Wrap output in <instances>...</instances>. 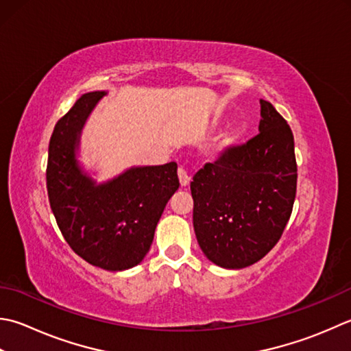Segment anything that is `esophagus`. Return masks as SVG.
<instances>
[{
    "label": "esophagus",
    "mask_w": 351,
    "mask_h": 351,
    "mask_svg": "<svg viewBox=\"0 0 351 351\" xmlns=\"http://www.w3.org/2000/svg\"><path fill=\"white\" fill-rule=\"evenodd\" d=\"M178 176H180V182L182 187H187V185L190 184V176L187 175V171H185L184 169H178Z\"/></svg>",
    "instance_id": "esophagus-1"
}]
</instances>
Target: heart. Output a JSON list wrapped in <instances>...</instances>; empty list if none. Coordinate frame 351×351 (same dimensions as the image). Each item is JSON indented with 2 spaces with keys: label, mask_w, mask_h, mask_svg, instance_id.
Masks as SVG:
<instances>
[{
  "label": "heart",
  "mask_w": 351,
  "mask_h": 351,
  "mask_svg": "<svg viewBox=\"0 0 351 351\" xmlns=\"http://www.w3.org/2000/svg\"><path fill=\"white\" fill-rule=\"evenodd\" d=\"M234 141V134H226L223 138L221 140V143H219V146H217V149L219 150H222V149H226L230 146V144Z\"/></svg>",
  "instance_id": "b5f03b06"
}]
</instances>
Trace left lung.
<instances>
[{
	"label": "left lung",
	"mask_w": 351,
	"mask_h": 351,
	"mask_svg": "<svg viewBox=\"0 0 351 351\" xmlns=\"http://www.w3.org/2000/svg\"><path fill=\"white\" fill-rule=\"evenodd\" d=\"M260 108V132L205 164L190 184L197 243L226 269L251 266L277 245L297 193L292 130L269 101Z\"/></svg>",
	"instance_id": "obj_1"
}]
</instances>
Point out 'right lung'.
<instances>
[{
  "label": "right lung",
  "instance_id": "1",
  "mask_svg": "<svg viewBox=\"0 0 351 351\" xmlns=\"http://www.w3.org/2000/svg\"><path fill=\"white\" fill-rule=\"evenodd\" d=\"M105 91L86 93L56 123L48 146V201L62 236L89 265L125 271L143 262L169 199L176 162L130 167L97 184L79 166L82 129Z\"/></svg>",
  "mask_w": 351,
  "mask_h": 351
}]
</instances>
